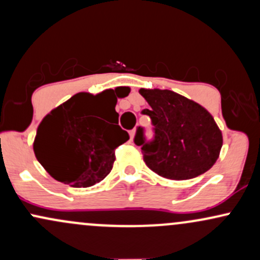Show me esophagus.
Segmentation results:
<instances>
[{
	"mask_svg": "<svg viewBox=\"0 0 260 260\" xmlns=\"http://www.w3.org/2000/svg\"><path fill=\"white\" fill-rule=\"evenodd\" d=\"M134 134H136V128H133L132 131H129V136H131V139L134 138Z\"/></svg>",
	"mask_w": 260,
	"mask_h": 260,
	"instance_id": "1",
	"label": "esophagus"
}]
</instances>
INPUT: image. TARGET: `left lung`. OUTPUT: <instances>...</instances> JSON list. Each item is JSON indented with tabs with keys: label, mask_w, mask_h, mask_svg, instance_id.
Listing matches in <instances>:
<instances>
[{
	"label": "left lung",
	"mask_w": 260,
	"mask_h": 260,
	"mask_svg": "<svg viewBox=\"0 0 260 260\" xmlns=\"http://www.w3.org/2000/svg\"><path fill=\"white\" fill-rule=\"evenodd\" d=\"M150 109L154 139L145 143L144 129L137 128L134 143L142 147L144 161L155 174L170 180H189L216 162L222 134L213 116L194 101L171 90L140 89Z\"/></svg>",
	"instance_id": "1"
}]
</instances>
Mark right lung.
<instances>
[{"label":"right lung","instance_id":"right-lung-1","mask_svg":"<svg viewBox=\"0 0 260 260\" xmlns=\"http://www.w3.org/2000/svg\"><path fill=\"white\" fill-rule=\"evenodd\" d=\"M117 103L112 90L79 92L53 109L39 124L34 153L55 180L85 188L103 181L112 170L115 149L129 139L126 131L101 120Z\"/></svg>","mask_w":260,"mask_h":260}]
</instances>
